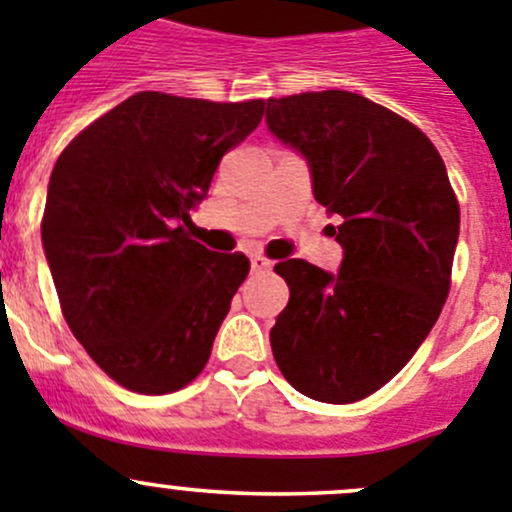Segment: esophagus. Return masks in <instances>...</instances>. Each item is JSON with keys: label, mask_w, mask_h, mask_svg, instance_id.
<instances>
[{"label": "esophagus", "mask_w": 512, "mask_h": 512, "mask_svg": "<svg viewBox=\"0 0 512 512\" xmlns=\"http://www.w3.org/2000/svg\"><path fill=\"white\" fill-rule=\"evenodd\" d=\"M250 265H252V272H265L270 270L272 262L267 260L265 255H260V252H255V255H250Z\"/></svg>", "instance_id": "1"}]
</instances>
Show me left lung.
Here are the masks:
<instances>
[{
  "label": "left lung",
  "instance_id": "1",
  "mask_svg": "<svg viewBox=\"0 0 512 512\" xmlns=\"http://www.w3.org/2000/svg\"><path fill=\"white\" fill-rule=\"evenodd\" d=\"M267 126L308 159L343 247L338 275L305 260L275 265L290 300L270 331L272 356L300 394L353 404L389 384L437 323L460 204L434 143L364 95L267 98Z\"/></svg>",
  "mask_w": 512,
  "mask_h": 512
}]
</instances>
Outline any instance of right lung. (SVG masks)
Here are the masks:
<instances>
[{"label":"right lung","instance_id":"add662e5","mask_svg":"<svg viewBox=\"0 0 512 512\" xmlns=\"http://www.w3.org/2000/svg\"><path fill=\"white\" fill-rule=\"evenodd\" d=\"M262 113L265 100L143 90L57 159L42 214L52 283L73 336L123 389L171 394L207 366L250 260L191 240L189 209Z\"/></svg>","mask_w":512,"mask_h":512}]
</instances>
